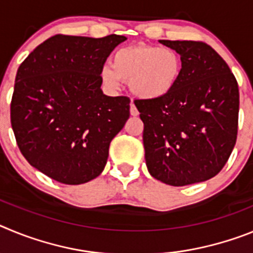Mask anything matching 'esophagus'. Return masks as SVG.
Here are the masks:
<instances>
[{
	"label": "esophagus",
	"mask_w": 253,
	"mask_h": 253,
	"mask_svg": "<svg viewBox=\"0 0 253 253\" xmlns=\"http://www.w3.org/2000/svg\"><path fill=\"white\" fill-rule=\"evenodd\" d=\"M138 114H139V111H138V109L135 107V105L131 102V104H130V115L131 116H137Z\"/></svg>",
	"instance_id": "34e87169"
}]
</instances>
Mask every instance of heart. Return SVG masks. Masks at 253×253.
Segmentation results:
<instances>
[{
	"label": "heart",
	"instance_id": "obj_1",
	"mask_svg": "<svg viewBox=\"0 0 253 253\" xmlns=\"http://www.w3.org/2000/svg\"><path fill=\"white\" fill-rule=\"evenodd\" d=\"M181 72L182 60L173 49L135 45L116 51L113 66H102L101 77L113 90H118L124 80L129 81L130 91L137 97L156 100L171 92Z\"/></svg>",
	"mask_w": 253,
	"mask_h": 253
}]
</instances>
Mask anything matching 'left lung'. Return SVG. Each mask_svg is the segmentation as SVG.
Masks as SVG:
<instances>
[{
	"label": "left lung",
	"instance_id": "1",
	"mask_svg": "<svg viewBox=\"0 0 253 253\" xmlns=\"http://www.w3.org/2000/svg\"><path fill=\"white\" fill-rule=\"evenodd\" d=\"M182 60L169 93L135 100L148 172L171 186L203 182L224 167L237 139L240 92L220 55L203 42L160 40Z\"/></svg>",
	"mask_w": 253,
	"mask_h": 253
}]
</instances>
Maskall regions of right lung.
Segmentation results:
<instances>
[{"instance_id": "right-lung-1", "label": "right lung", "mask_w": 253, "mask_h": 253, "mask_svg": "<svg viewBox=\"0 0 253 253\" xmlns=\"http://www.w3.org/2000/svg\"><path fill=\"white\" fill-rule=\"evenodd\" d=\"M126 38L54 35L20 64L11 101V125L22 156L66 185L104 171L113 138L129 119L130 100L106 96L101 68Z\"/></svg>"}]
</instances>
